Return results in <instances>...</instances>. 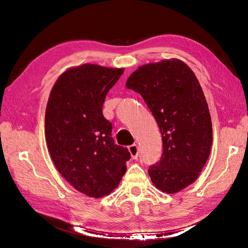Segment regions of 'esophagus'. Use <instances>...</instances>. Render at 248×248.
<instances>
[{
    "label": "esophagus",
    "mask_w": 248,
    "mask_h": 248,
    "mask_svg": "<svg viewBox=\"0 0 248 248\" xmlns=\"http://www.w3.org/2000/svg\"><path fill=\"white\" fill-rule=\"evenodd\" d=\"M129 152H130V155H131V156L133 157V159H138V156H139V147H138V145L133 144V145L129 146Z\"/></svg>",
    "instance_id": "34e87169"
}]
</instances>
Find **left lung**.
Instances as JSON below:
<instances>
[{
    "mask_svg": "<svg viewBox=\"0 0 248 248\" xmlns=\"http://www.w3.org/2000/svg\"><path fill=\"white\" fill-rule=\"evenodd\" d=\"M125 86L139 93L159 125L163 154L148 170L156 188L175 194L192 184L212 146L208 103L196 76L180 60L140 66Z\"/></svg>",
    "mask_w": 248,
    "mask_h": 248,
    "instance_id": "left-lung-1",
    "label": "left lung"
}]
</instances>
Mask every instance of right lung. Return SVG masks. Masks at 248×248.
<instances>
[{"label": "right lung", "instance_id": "add662e5", "mask_svg": "<svg viewBox=\"0 0 248 248\" xmlns=\"http://www.w3.org/2000/svg\"><path fill=\"white\" fill-rule=\"evenodd\" d=\"M124 69L85 64L65 71L52 88L45 132L51 159L78 192L100 198L118 186L131 155L116 145L103 117L105 97Z\"/></svg>", "mask_w": 248, "mask_h": 248}]
</instances>
